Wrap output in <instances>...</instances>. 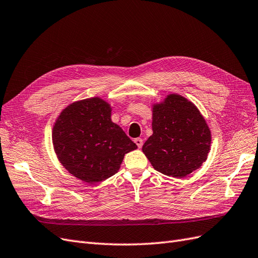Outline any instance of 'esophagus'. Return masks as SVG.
Listing matches in <instances>:
<instances>
[{
	"label": "esophagus",
	"mask_w": 258,
	"mask_h": 258,
	"mask_svg": "<svg viewBox=\"0 0 258 258\" xmlns=\"http://www.w3.org/2000/svg\"><path fill=\"white\" fill-rule=\"evenodd\" d=\"M135 142H136V144L138 145V147H139V148H141V147L143 146V140H142L141 138H137V139H135Z\"/></svg>",
	"instance_id": "esophagus-1"
}]
</instances>
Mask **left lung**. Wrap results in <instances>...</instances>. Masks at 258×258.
Returning <instances> with one entry per match:
<instances>
[{
    "label": "left lung",
    "mask_w": 258,
    "mask_h": 258,
    "mask_svg": "<svg viewBox=\"0 0 258 258\" xmlns=\"http://www.w3.org/2000/svg\"><path fill=\"white\" fill-rule=\"evenodd\" d=\"M152 127L142 151L158 172L182 178L207 160L210 129L198 108L184 97L169 95L154 105Z\"/></svg>",
    "instance_id": "8db88e82"
}]
</instances>
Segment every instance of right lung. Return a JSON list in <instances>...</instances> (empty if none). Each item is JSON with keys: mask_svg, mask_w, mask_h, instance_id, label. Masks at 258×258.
<instances>
[{"mask_svg": "<svg viewBox=\"0 0 258 258\" xmlns=\"http://www.w3.org/2000/svg\"><path fill=\"white\" fill-rule=\"evenodd\" d=\"M111 111L102 99H86L70 104L54 122L52 144L59 161L86 183L114 175L124 154L138 148L111 120Z\"/></svg>", "mask_w": 258, "mask_h": 258, "instance_id": "1", "label": "right lung"}]
</instances>
